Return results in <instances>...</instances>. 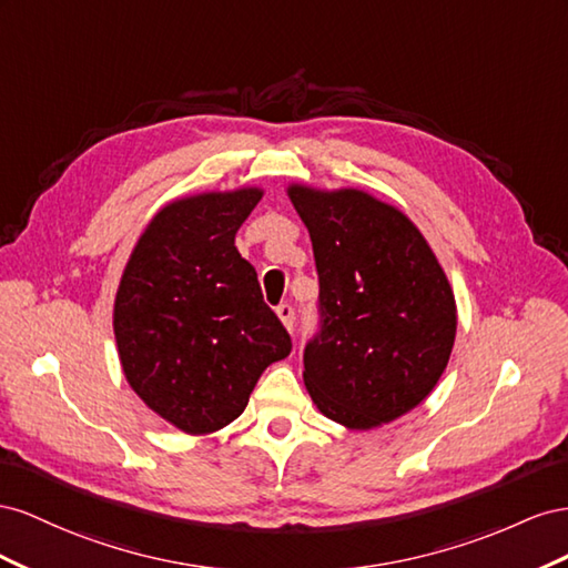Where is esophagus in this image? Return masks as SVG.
<instances>
[{
    "label": "esophagus",
    "instance_id": "esophagus-1",
    "mask_svg": "<svg viewBox=\"0 0 568 568\" xmlns=\"http://www.w3.org/2000/svg\"><path fill=\"white\" fill-rule=\"evenodd\" d=\"M275 314H278V318L283 321V326L287 328V331H293L295 328V310H293V304H281L278 310H275Z\"/></svg>",
    "mask_w": 568,
    "mask_h": 568
}]
</instances>
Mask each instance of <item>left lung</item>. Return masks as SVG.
<instances>
[{
  "label": "left lung",
  "instance_id": "obj_1",
  "mask_svg": "<svg viewBox=\"0 0 568 568\" xmlns=\"http://www.w3.org/2000/svg\"><path fill=\"white\" fill-rule=\"evenodd\" d=\"M287 194L318 273L306 390L347 428L390 424L430 395L449 362L457 304L447 275L416 225L368 192L290 185Z\"/></svg>",
  "mask_w": 568,
  "mask_h": 568
}]
</instances>
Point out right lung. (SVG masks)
Returning a JSON list of instances; mask_svg holds the SVG:
<instances>
[{"label":"right lung","mask_w":568,"mask_h":568,"mask_svg":"<svg viewBox=\"0 0 568 568\" xmlns=\"http://www.w3.org/2000/svg\"><path fill=\"white\" fill-rule=\"evenodd\" d=\"M258 187L166 204L128 258L113 304L123 374L140 399L190 435L245 412L258 376L293 349L235 233Z\"/></svg>","instance_id":"right-lung-1"}]
</instances>
